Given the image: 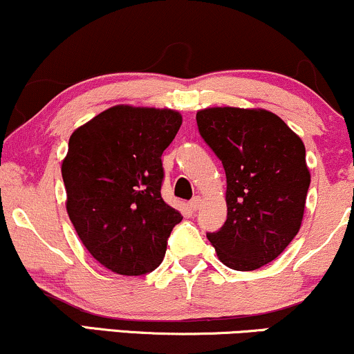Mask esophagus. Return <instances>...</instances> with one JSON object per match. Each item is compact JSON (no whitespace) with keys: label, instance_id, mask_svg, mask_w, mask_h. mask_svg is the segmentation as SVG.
I'll return each instance as SVG.
<instances>
[{"label":"esophagus","instance_id":"1","mask_svg":"<svg viewBox=\"0 0 354 354\" xmlns=\"http://www.w3.org/2000/svg\"><path fill=\"white\" fill-rule=\"evenodd\" d=\"M200 205H201V198H200V196H194L193 200L189 201L188 206H189L191 211H196L198 208H200Z\"/></svg>","mask_w":354,"mask_h":354}]
</instances>
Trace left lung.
Instances as JSON below:
<instances>
[{
  "instance_id": "1",
  "label": "left lung",
  "mask_w": 354,
  "mask_h": 354,
  "mask_svg": "<svg viewBox=\"0 0 354 354\" xmlns=\"http://www.w3.org/2000/svg\"><path fill=\"white\" fill-rule=\"evenodd\" d=\"M196 121L226 173L228 218L206 236L223 265L258 270L278 258L301 228L311 181L301 138L261 108H205Z\"/></svg>"
}]
</instances>
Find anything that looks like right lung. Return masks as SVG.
Returning a JSON list of instances; mask_svg holds the SVG:
<instances>
[{
  "instance_id": "obj_1",
  "label": "right lung",
  "mask_w": 354,
  "mask_h": 354,
  "mask_svg": "<svg viewBox=\"0 0 354 354\" xmlns=\"http://www.w3.org/2000/svg\"><path fill=\"white\" fill-rule=\"evenodd\" d=\"M181 123L174 109L116 104L70 136L61 163L68 216L89 254L113 273L160 266L183 219L161 198V154Z\"/></svg>"
}]
</instances>
